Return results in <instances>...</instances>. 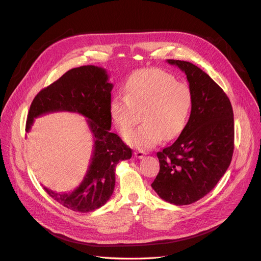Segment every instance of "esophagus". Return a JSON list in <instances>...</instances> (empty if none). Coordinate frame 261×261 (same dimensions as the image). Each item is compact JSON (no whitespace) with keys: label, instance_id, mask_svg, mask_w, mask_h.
Masks as SVG:
<instances>
[{"label":"esophagus","instance_id":"obj_1","mask_svg":"<svg viewBox=\"0 0 261 261\" xmlns=\"http://www.w3.org/2000/svg\"><path fill=\"white\" fill-rule=\"evenodd\" d=\"M134 156H135L136 159L141 160V159H143L144 156H145V152H143V151H135L134 152Z\"/></svg>","mask_w":261,"mask_h":261}]
</instances>
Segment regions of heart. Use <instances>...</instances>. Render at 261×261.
I'll return each mask as SVG.
<instances>
[{
  "mask_svg": "<svg viewBox=\"0 0 261 261\" xmlns=\"http://www.w3.org/2000/svg\"><path fill=\"white\" fill-rule=\"evenodd\" d=\"M192 92L188 85L160 69H144L132 74L126 95L115 96L110 113L117 130L128 134L143 118L145 123L126 141L138 149H149L163 138L173 140L185 129L192 109Z\"/></svg>",
  "mask_w": 261,
  "mask_h": 261,
  "instance_id": "obj_1",
  "label": "heart"
}]
</instances>
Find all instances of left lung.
<instances>
[{"instance_id":"left-lung-1","label":"left lung","mask_w":261,"mask_h":261,"mask_svg":"<svg viewBox=\"0 0 261 261\" xmlns=\"http://www.w3.org/2000/svg\"><path fill=\"white\" fill-rule=\"evenodd\" d=\"M167 62L186 73L193 102L177 140L158 152L160 172L151 187L167 202L191 204L213 190L231 164L234 114L227 94L200 68Z\"/></svg>"}]
</instances>
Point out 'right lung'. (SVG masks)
<instances>
[{
	"label": "right lung",
	"instance_id": "add662e5",
	"mask_svg": "<svg viewBox=\"0 0 261 261\" xmlns=\"http://www.w3.org/2000/svg\"><path fill=\"white\" fill-rule=\"evenodd\" d=\"M107 71L97 66H81L67 71L33 98L27 116L26 132L34 118L43 114L68 111L84 115L93 135L90 165L81 185L72 192L58 193L44 187L46 192L75 212L88 213L105 204L115 186V167L130 160L132 150L111 129V91Z\"/></svg>",
	"mask_w": 261,
	"mask_h": 261
}]
</instances>
